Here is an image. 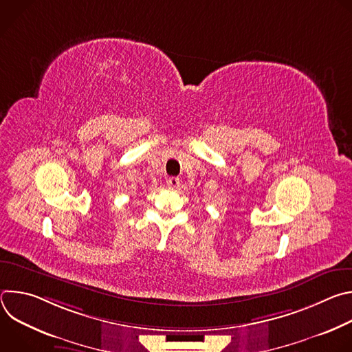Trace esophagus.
Returning a JSON list of instances; mask_svg holds the SVG:
<instances>
[{
	"label": "esophagus",
	"mask_w": 352,
	"mask_h": 352,
	"mask_svg": "<svg viewBox=\"0 0 352 352\" xmlns=\"http://www.w3.org/2000/svg\"><path fill=\"white\" fill-rule=\"evenodd\" d=\"M179 178H177V177H171V178H168L167 179V186L171 189V190H175V189H178L179 188Z\"/></svg>",
	"instance_id": "esophagus-1"
}]
</instances>
